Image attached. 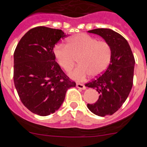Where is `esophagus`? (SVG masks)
<instances>
[{"label": "esophagus", "instance_id": "1", "mask_svg": "<svg viewBox=\"0 0 147 147\" xmlns=\"http://www.w3.org/2000/svg\"><path fill=\"white\" fill-rule=\"evenodd\" d=\"M76 87L77 88H80V89H86V86L83 84H81V83H76Z\"/></svg>", "mask_w": 147, "mask_h": 147}]
</instances>
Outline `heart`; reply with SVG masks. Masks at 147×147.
Instances as JSON below:
<instances>
[{"mask_svg": "<svg viewBox=\"0 0 147 147\" xmlns=\"http://www.w3.org/2000/svg\"><path fill=\"white\" fill-rule=\"evenodd\" d=\"M54 56L59 65L68 71L78 57V67L69 71L68 75L78 81L88 76L96 78L104 73L111 64L112 47L106 41H99L86 34H78L67 39V45L58 44L54 47Z\"/></svg>", "mask_w": 147, "mask_h": 147, "instance_id": "1", "label": "heart"}]
</instances>
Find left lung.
<instances>
[{
	"mask_svg": "<svg viewBox=\"0 0 147 147\" xmlns=\"http://www.w3.org/2000/svg\"><path fill=\"white\" fill-rule=\"evenodd\" d=\"M88 33L97 34L112 47V59L105 72L86 84L100 94L98 100L87 107L95 115L105 116L117 111L131 91L135 59L127 41L121 34L109 28H96Z\"/></svg>",
	"mask_w": 147,
	"mask_h": 147,
	"instance_id": "8db88e82",
	"label": "left lung"
}]
</instances>
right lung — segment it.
<instances>
[{
	"instance_id": "obj_1",
	"label": "right lung",
	"mask_w": 147,
	"mask_h": 147,
	"mask_svg": "<svg viewBox=\"0 0 147 147\" xmlns=\"http://www.w3.org/2000/svg\"><path fill=\"white\" fill-rule=\"evenodd\" d=\"M67 36L59 29L39 26L29 30L14 53V83L22 104L39 116H48L59 108L66 92L76 83L55 61V45Z\"/></svg>"
}]
</instances>
